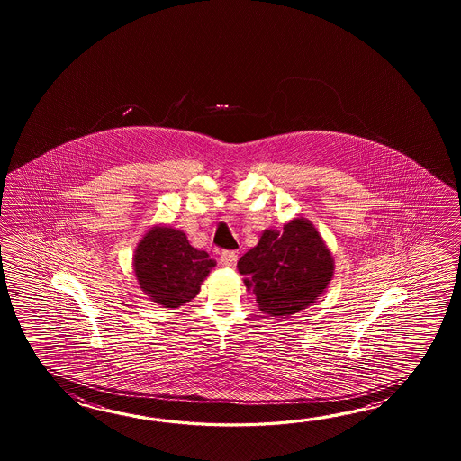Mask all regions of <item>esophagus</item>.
I'll use <instances>...</instances> for the list:
<instances>
[{"instance_id": "obj_1", "label": "esophagus", "mask_w": 461, "mask_h": 461, "mask_svg": "<svg viewBox=\"0 0 461 461\" xmlns=\"http://www.w3.org/2000/svg\"><path fill=\"white\" fill-rule=\"evenodd\" d=\"M237 262V254L234 250H226L221 254V264L226 265V267H234Z\"/></svg>"}]
</instances>
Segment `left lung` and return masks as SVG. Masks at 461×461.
Instances as JSON below:
<instances>
[{
	"instance_id": "8db88e82",
	"label": "left lung",
	"mask_w": 461,
	"mask_h": 461,
	"mask_svg": "<svg viewBox=\"0 0 461 461\" xmlns=\"http://www.w3.org/2000/svg\"><path fill=\"white\" fill-rule=\"evenodd\" d=\"M237 268L262 313L290 318L324 294L333 280L334 258L313 222L296 217L284 230L265 229Z\"/></svg>"
}]
</instances>
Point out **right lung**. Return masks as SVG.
I'll return each instance as SVG.
<instances>
[{
    "mask_svg": "<svg viewBox=\"0 0 461 461\" xmlns=\"http://www.w3.org/2000/svg\"><path fill=\"white\" fill-rule=\"evenodd\" d=\"M216 262L204 250L189 244L175 227L157 224L148 229L133 254V272L143 294L163 308L191 302Z\"/></svg>",
    "mask_w": 461,
    "mask_h": 461,
    "instance_id": "add662e5",
    "label": "right lung"
}]
</instances>
